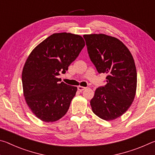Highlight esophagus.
Listing matches in <instances>:
<instances>
[{
	"mask_svg": "<svg viewBox=\"0 0 155 155\" xmlns=\"http://www.w3.org/2000/svg\"><path fill=\"white\" fill-rule=\"evenodd\" d=\"M77 88H78V90L81 91H83L84 90H85V89H86V87H83V86H78Z\"/></svg>",
	"mask_w": 155,
	"mask_h": 155,
	"instance_id": "1",
	"label": "esophagus"
}]
</instances>
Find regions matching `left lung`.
I'll list each match as a JSON object with an SVG mask.
<instances>
[{
    "label": "left lung",
    "mask_w": 155,
    "mask_h": 155,
    "mask_svg": "<svg viewBox=\"0 0 155 155\" xmlns=\"http://www.w3.org/2000/svg\"><path fill=\"white\" fill-rule=\"evenodd\" d=\"M89 57L97 71L106 73L107 84L98 87L90 104L92 111L109 121L127 111L135 98L137 70L129 50L118 39L104 34L84 35Z\"/></svg>",
    "instance_id": "8db88e82"
}]
</instances>
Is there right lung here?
<instances>
[{"label": "right lung", "mask_w": 155, "mask_h": 155, "mask_svg": "<svg viewBox=\"0 0 155 155\" xmlns=\"http://www.w3.org/2000/svg\"><path fill=\"white\" fill-rule=\"evenodd\" d=\"M82 37L54 33L37 46L26 61L22 81L25 101L42 121H57L66 114L77 87L57 77L65 74L85 46Z\"/></svg>", "instance_id": "1"}]
</instances>
